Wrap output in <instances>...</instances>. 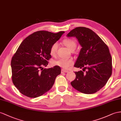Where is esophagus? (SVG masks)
<instances>
[{
	"label": "esophagus",
	"mask_w": 121,
	"mask_h": 121,
	"mask_svg": "<svg viewBox=\"0 0 121 121\" xmlns=\"http://www.w3.org/2000/svg\"><path fill=\"white\" fill-rule=\"evenodd\" d=\"M61 72V73H68V72H69V71L63 69H62Z\"/></svg>",
	"instance_id": "1"
}]
</instances>
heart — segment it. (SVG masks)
Here are the masks:
<instances>
[{
  "label": "heart",
  "instance_id": "obj_1",
  "mask_svg": "<svg viewBox=\"0 0 121 121\" xmlns=\"http://www.w3.org/2000/svg\"><path fill=\"white\" fill-rule=\"evenodd\" d=\"M63 42L64 44L71 51L73 50H75L77 46V43L74 39H66L64 40ZM58 46V43L57 42H55L53 43L51 46L50 54L52 56H55L56 54ZM73 63L74 62L72 59L59 58L57 60H55L53 62V64L55 65L61 67L64 69H68L70 66L73 65Z\"/></svg>",
  "mask_w": 121,
  "mask_h": 121
}]
</instances>
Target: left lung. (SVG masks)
Listing matches in <instances>:
<instances>
[{
  "label": "left lung",
  "mask_w": 121,
  "mask_h": 121,
  "mask_svg": "<svg viewBox=\"0 0 121 121\" xmlns=\"http://www.w3.org/2000/svg\"><path fill=\"white\" fill-rule=\"evenodd\" d=\"M75 37L82 46L74 66L87 69L76 72L73 87L85 94L97 92L106 84L112 74V58L107 45L94 31L77 27L67 35ZM83 71L84 70H83Z\"/></svg>",
  "instance_id": "1"
}]
</instances>
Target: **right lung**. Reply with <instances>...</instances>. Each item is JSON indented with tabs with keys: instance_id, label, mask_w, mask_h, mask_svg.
<instances>
[{
	"instance_id": "obj_1",
	"label": "right lung",
	"mask_w": 121,
	"mask_h": 121,
	"mask_svg": "<svg viewBox=\"0 0 121 121\" xmlns=\"http://www.w3.org/2000/svg\"><path fill=\"white\" fill-rule=\"evenodd\" d=\"M65 32L53 33L39 30L31 34L21 42L11 60L12 79L21 94L37 98L48 91L61 73L59 66H46L51 58L50 48Z\"/></svg>"
}]
</instances>
